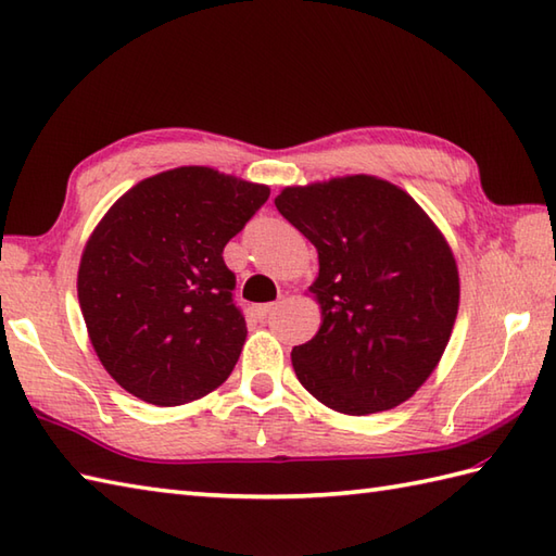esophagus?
Segmentation results:
<instances>
[{
	"label": "esophagus",
	"mask_w": 556,
	"mask_h": 556,
	"mask_svg": "<svg viewBox=\"0 0 556 556\" xmlns=\"http://www.w3.org/2000/svg\"><path fill=\"white\" fill-rule=\"evenodd\" d=\"M275 308H277V303H263V305H257L255 313H257L260 317H267Z\"/></svg>",
	"instance_id": "34e87169"
}]
</instances>
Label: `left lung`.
<instances>
[{
	"instance_id": "left-lung-1",
	"label": "left lung",
	"mask_w": 556,
	"mask_h": 556,
	"mask_svg": "<svg viewBox=\"0 0 556 556\" xmlns=\"http://www.w3.org/2000/svg\"><path fill=\"white\" fill-rule=\"evenodd\" d=\"M277 210L317 248V334L293 346L299 382L346 416L389 410L440 363L458 313L444 233L399 186L368 174L287 186Z\"/></svg>"
}]
</instances>
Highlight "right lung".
<instances>
[{
	"label": "right lung",
	"instance_id": "1",
	"mask_svg": "<svg viewBox=\"0 0 556 556\" xmlns=\"http://www.w3.org/2000/svg\"><path fill=\"white\" fill-rule=\"evenodd\" d=\"M269 188L210 167L136 184L83 248L78 303L116 384L155 406L203 399L231 375L245 341L224 245Z\"/></svg>",
	"mask_w": 556,
	"mask_h": 556
}]
</instances>
